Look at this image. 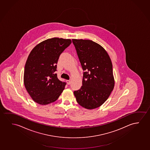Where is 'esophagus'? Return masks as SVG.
I'll use <instances>...</instances> for the list:
<instances>
[{
	"mask_svg": "<svg viewBox=\"0 0 150 150\" xmlns=\"http://www.w3.org/2000/svg\"><path fill=\"white\" fill-rule=\"evenodd\" d=\"M67 85H69L71 83V81L70 80H67Z\"/></svg>",
	"mask_w": 150,
	"mask_h": 150,
	"instance_id": "34e87169",
	"label": "esophagus"
}]
</instances>
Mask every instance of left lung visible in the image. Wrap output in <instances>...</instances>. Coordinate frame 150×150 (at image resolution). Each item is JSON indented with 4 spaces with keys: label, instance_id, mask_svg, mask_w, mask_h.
<instances>
[{
    "label": "left lung",
    "instance_id": "left-lung-1",
    "mask_svg": "<svg viewBox=\"0 0 150 150\" xmlns=\"http://www.w3.org/2000/svg\"><path fill=\"white\" fill-rule=\"evenodd\" d=\"M83 71L81 89L75 91L76 100L88 109L104 103L113 90L112 64L102 46L89 40L72 39Z\"/></svg>",
    "mask_w": 150,
    "mask_h": 150
}]
</instances>
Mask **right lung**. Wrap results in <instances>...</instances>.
I'll return each instance as SVG.
<instances>
[{"label": "right lung", "instance_id": "add662e5", "mask_svg": "<svg viewBox=\"0 0 150 150\" xmlns=\"http://www.w3.org/2000/svg\"><path fill=\"white\" fill-rule=\"evenodd\" d=\"M71 43L70 39H49L35 46L29 54L25 66L24 83L35 102L47 105L61 95L66 83L59 80L54 72L60 55Z\"/></svg>", "mask_w": 150, "mask_h": 150}]
</instances>
